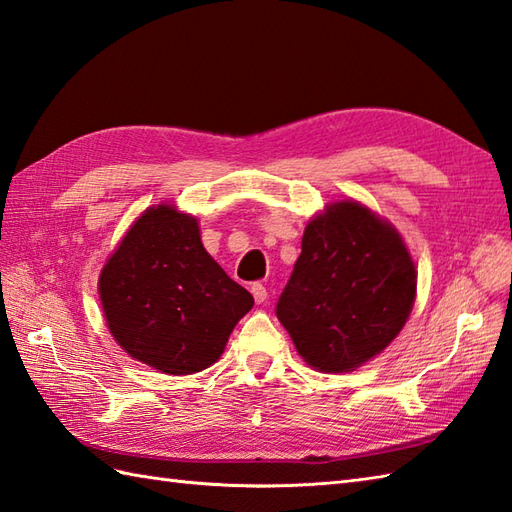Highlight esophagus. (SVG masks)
<instances>
[{
    "label": "esophagus",
    "instance_id": "1",
    "mask_svg": "<svg viewBox=\"0 0 512 512\" xmlns=\"http://www.w3.org/2000/svg\"><path fill=\"white\" fill-rule=\"evenodd\" d=\"M250 292H253V297H255L257 303H264L268 299V290H266L264 284H259V281H257V284L250 286Z\"/></svg>",
    "mask_w": 512,
    "mask_h": 512
}]
</instances>
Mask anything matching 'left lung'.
I'll return each mask as SVG.
<instances>
[{
	"label": "left lung",
	"instance_id": "1",
	"mask_svg": "<svg viewBox=\"0 0 512 512\" xmlns=\"http://www.w3.org/2000/svg\"><path fill=\"white\" fill-rule=\"evenodd\" d=\"M413 299L416 266L400 233L361 202L343 200L303 231L277 319L308 365L352 372L396 339Z\"/></svg>",
	"mask_w": 512,
	"mask_h": 512
}]
</instances>
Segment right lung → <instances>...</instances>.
I'll return each instance as SVG.
<instances>
[{
	"label": "right lung",
	"instance_id": "right-lung-1",
	"mask_svg": "<svg viewBox=\"0 0 512 512\" xmlns=\"http://www.w3.org/2000/svg\"><path fill=\"white\" fill-rule=\"evenodd\" d=\"M99 295L116 343L173 376L213 365L255 303L206 253L198 220L171 204L132 224L101 270Z\"/></svg>",
	"mask_w": 512,
	"mask_h": 512
}]
</instances>
